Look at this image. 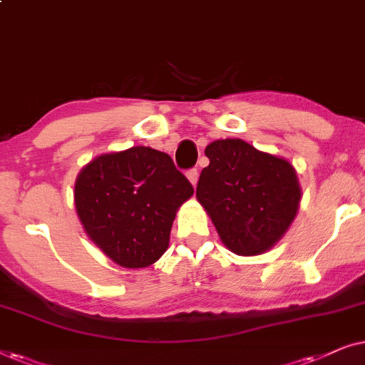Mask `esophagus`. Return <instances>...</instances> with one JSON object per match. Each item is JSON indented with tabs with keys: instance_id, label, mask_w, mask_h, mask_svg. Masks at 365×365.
<instances>
[{
	"instance_id": "1",
	"label": "esophagus",
	"mask_w": 365,
	"mask_h": 365,
	"mask_svg": "<svg viewBox=\"0 0 365 365\" xmlns=\"http://www.w3.org/2000/svg\"><path fill=\"white\" fill-rule=\"evenodd\" d=\"M187 178L190 180V183L193 187H197V182H198V170L197 168H192L187 172Z\"/></svg>"
}]
</instances>
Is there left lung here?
Returning a JSON list of instances; mask_svg holds the SVG:
<instances>
[{
  "instance_id": "obj_1",
  "label": "left lung",
  "mask_w": 365,
  "mask_h": 365,
  "mask_svg": "<svg viewBox=\"0 0 365 365\" xmlns=\"http://www.w3.org/2000/svg\"><path fill=\"white\" fill-rule=\"evenodd\" d=\"M197 200L222 244L242 257L262 255L282 240L299 212L302 190L294 165L240 138L205 148Z\"/></svg>"
}]
</instances>
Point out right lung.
I'll return each instance as SVG.
<instances>
[{
	"label": "right lung",
	"mask_w": 365,
	"mask_h": 365,
	"mask_svg": "<svg viewBox=\"0 0 365 365\" xmlns=\"http://www.w3.org/2000/svg\"><path fill=\"white\" fill-rule=\"evenodd\" d=\"M192 195L173 160L142 145L98 155L75 182V208L86 235L125 269H145L167 252L175 215Z\"/></svg>",
	"instance_id": "1"
}]
</instances>
